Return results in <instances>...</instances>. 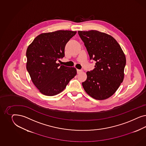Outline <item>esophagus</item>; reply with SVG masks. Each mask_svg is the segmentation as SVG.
<instances>
[{
	"instance_id": "34e87169",
	"label": "esophagus",
	"mask_w": 146,
	"mask_h": 146,
	"mask_svg": "<svg viewBox=\"0 0 146 146\" xmlns=\"http://www.w3.org/2000/svg\"><path fill=\"white\" fill-rule=\"evenodd\" d=\"M82 70H77V73L79 74L81 72H82Z\"/></svg>"
}]
</instances>
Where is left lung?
Masks as SVG:
<instances>
[{"instance_id":"left-lung-1","label":"left lung","mask_w":146,"mask_h":146,"mask_svg":"<svg viewBox=\"0 0 146 146\" xmlns=\"http://www.w3.org/2000/svg\"><path fill=\"white\" fill-rule=\"evenodd\" d=\"M95 68L87 72L82 86L89 96L105 100L116 92L124 79L126 57L113 37L97 31H79Z\"/></svg>"}]
</instances>
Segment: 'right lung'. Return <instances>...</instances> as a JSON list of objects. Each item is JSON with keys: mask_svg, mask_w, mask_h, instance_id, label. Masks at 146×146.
Returning <instances> with one entry per match:
<instances>
[{"mask_svg": "<svg viewBox=\"0 0 146 146\" xmlns=\"http://www.w3.org/2000/svg\"><path fill=\"white\" fill-rule=\"evenodd\" d=\"M76 31H57L37 36L27 50V70L40 92L54 96L62 92L76 74L74 67L56 62L65 56L67 43Z\"/></svg>", "mask_w": 146, "mask_h": 146, "instance_id": "right-lung-1", "label": "right lung"}]
</instances>
